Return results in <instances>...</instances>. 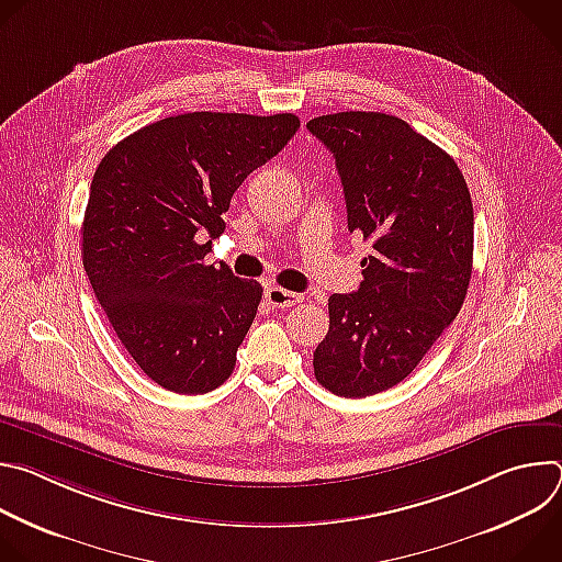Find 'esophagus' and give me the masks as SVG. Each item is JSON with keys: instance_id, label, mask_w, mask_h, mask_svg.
Wrapping results in <instances>:
<instances>
[{"instance_id": "1", "label": "esophagus", "mask_w": 562, "mask_h": 562, "mask_svg": "<svg viewBox=\"0 0 562 562\" xmlns=\"http://www.w3.org/2000/svg\"><path fill=\"white\" fill-rule=\"evenodd\" d=\"M265 297H267L269 304L276 306V308H291V306H295V304H300V302L304 300L300 293L286 291V289H282V286H269V289L265 291Z\"/></svg>"}]
</instances>
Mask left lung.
Wrapping results in <instances>:
<instances>
[{"mask_svg":"<svg viewBox=\"0 0 562 562\" xmlns=\"http://www.w3.org/2000/svg\"><path fill=\"white\" fill-rule=\"evenodd\" d=\"M306 128L336 157L349 233L371 243L362 282L329 297L315 380L367 397L403 382L458 315L473 262V206L453 157L386 113L347 111Z\"/></svg>","mask_w":562,"mask_h":562,"instance_id":"8db88e82","label":"left lung"}]
</instances>
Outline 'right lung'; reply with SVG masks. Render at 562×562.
Returning a JSON list of instances; mask_svg holds the SVG:
<instances>
[{"mask_svg":"<svg viewBox=\"0 0 562 562\" xmlns=\"http://www.w3.org/2000/svg\"><path fill=\"white\" fill-rule=\"evenodd\" d=\"M300 128L293 113H184L117 142L93 176L82 260L137 367L176 393L217 389L262 286L204 265L237 187Z\"/></svg>","mask_w":562,"mask_h":562,"instance_id":"add662e5","label":"right lung"}]
</instances>
